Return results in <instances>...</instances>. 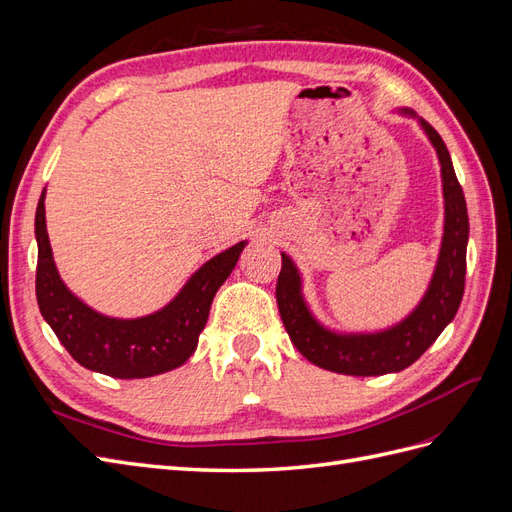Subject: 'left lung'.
Wrapping results in <instances>:
<instances>
[{"label": "left lung", "instance_id": "1", "mask_svg": "<svg viewBox=\"0 0 512 512\" xmlns=\"http://www.w3.org/2000/svg\"><path fill=\"white\" fill-rule=\"evenodd\" d=\"M429 141L438 151L444 188V239L436 273L421 305L397 327L374 335H337L309 314L301 297V280L292 260L282 254L275 299L290 342L314 365L346 376H382L410 367L457 314L466 288L468 207L442 136L421 119Z\"/></svg>", "mask_w": 512, "mask_h": 512}]
</instances>
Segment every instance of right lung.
Segmentation results:
<instances>
[{
  "instance_id": "add662e5",
  "label": "right lung",
  "mask_w": 512,
  "mask_h": 512,
  "mask_svg": "<svg viewBox=\"0 0 512 512\" xmlns=\"http://www.w3.org/2000/svg\"><path fill=\"white\" fill-rule=\"evenodd\" d=\"M36 299L40 314L76 363L111 378H149L190 359L205 329L215 292L235 269L245 241L200 267L175 301L158 314L136 320L106 318L64 286L55 269L44 220V192L36 209Z\"/></svg>"
}]
</instances>
